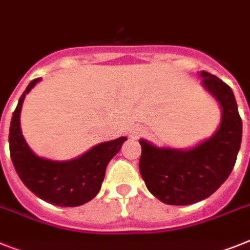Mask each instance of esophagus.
I'll list each match as a JSON object with an SVG mask.
<instances>
[{
    "mask_svg": "<svg viewBox=\"0 0 250 250\" xmlns=\"http://www.w3.org/2000/svg\"><path fill=\"white\" fill-rule=\"evenodd\" d=\"M144 133H145V131L141 128V127H133V128L129 131V137H131V138H138V137H141Z\"/></svg>",
    "mask_w": 250,
    "mask_h": 250,
    "instance_id": "obj_1",
    "label": "esophagus"
}]
</instances>
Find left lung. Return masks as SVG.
I'll return each instance as SVG.
<instances>
[{
	"label": "left lung",
	"instance_id": "1",
	"mask_svg": "<svg viewBox=\"0 0 250 250\" xmlns=\"http://www.w3.org/2000/svg\"><path fill=\"white\" fill-rule=\"evenodd\" d=\"M202 86L221 106V122L212 136L188 150L157 147L140 140V173L157 200L187 206L219 189L235 165L242 144V118L231 87L202 71Z\"/></svg>",
	"mask_w": 250,
	"mask_h": 250
}]
</instances>
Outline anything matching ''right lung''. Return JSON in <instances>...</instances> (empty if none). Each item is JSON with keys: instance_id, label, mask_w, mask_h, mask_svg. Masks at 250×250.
<instances>
[{"instance_id": "right-lung-1", "label": "right lung", "mask_w": 250, "mask_h": 250, "mask_svg": "<svg viewBox=\"0 0 250 250\" xmlns=\"http://www.w3.org/2000/svg\"><path fill=\"white\" fill-rule=\"evenodd\" d=\"M41 80L35 79L29 83L12 114L8 135L12 164L22 183L41 200L60 207L81 206L99 193L106 165L118 154L127 137L102 142L68 161H53L37 156L21 133L20 113L25 95Z\"/></svg>"}]
</instances>
